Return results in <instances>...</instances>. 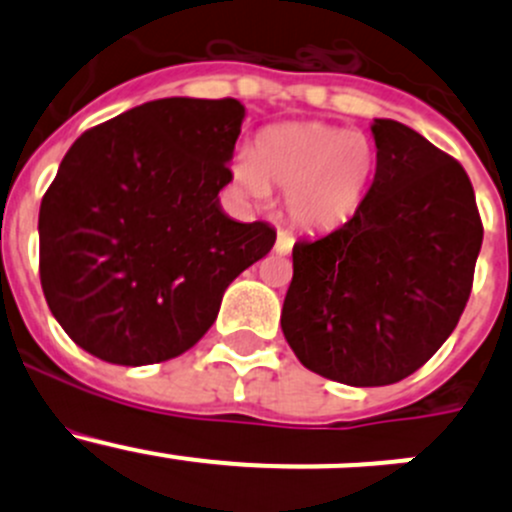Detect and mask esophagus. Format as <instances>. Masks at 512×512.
I'll return each instance as SVG.
<instances>
[{
    "instance_id": "34e87169",
    "label": "esophagus",
    "mask_w": 512,
    "mask_h": 512,
    "mask_svg": "<svg viewBox=\"0 0 512 512\" xmlns=\"http://www.w3.org/2000/svg\"><path fill=\"white\" fill-rule=\"evenodd\" d=\"M292 245H294V237L289 235L287 230L277 232V242H275L277 255H289V252H292Z\"/></svg>"
}]
</instances>
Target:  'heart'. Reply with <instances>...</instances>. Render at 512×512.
I'll list each match as a JSON object with an SVG mask.
<instances>
[{
    "instance_id": "obj_1",
    "label": "heart",
    "mask_w": 512,
    "mask_h": 512,
    "mask_svg": "<svg viewBox=\"0 0 512 512\" xmlns=\"http://www.w3.org/2000/svg\"><path fill=\"white\" fill-rule=\"evenodd\" d=\"M374 173V151L352 128L285 123L267 128L252 156L232 163V183L262 203L270 188L287 193V215L307 232L339 230L359 213Z\"/></svg>"
}]
</instances>
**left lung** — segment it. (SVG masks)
I'll return each mask as SVG.
<instances>
[{"label":"left lung","mask_w":512,"mask_h":512,"mask_svg":"<svg viewBox=\"0 0 512 512\" xmlns=\"http://www.w3.org/2000/svg\"><path fill=\"white\" fill-rule=\"evenodd\" d=\"M376 175L359 213L299 240L282 332L314 374L386 386L421 369L466 309L483 242L458 160L391 118L371 123Z\"/></svg>","instance_id":"obj_1"}]
</instances>
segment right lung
I'll return each mask as SVG.
<instances>
[{"label": "right lung", "mask_w": 512, "mask_h": 512, "mask_svg": "<svg viewBox=\"0 0 512 512\" xmlns=\"http://www.w3.org/2000/svg\"><path fill=\"white\" fill-rule=\"evenodd\" d=\"M242 121L235 98H158L69 148L41 200L39 275L84 352L121 366L188 352L272 250L275 227L237 223L218 198Z\"/></svg>", "instance_id": "1"}]
</instances>
